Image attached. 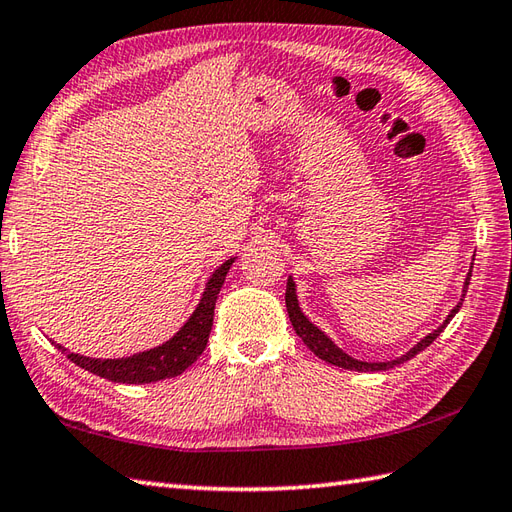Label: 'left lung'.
<instances>
[{
  "label": "left lung",
  "mask_w": 512,
  "mask_h": 512,
  "mask_svg": "<svg viewBox=\"0 0 512 512\" xmlns=\"http://www.w3.org/2000/svg\"><path fill=\"white\" fill-rule=\"evenodd\" d=\"M471 268H473V266H471ZM469 284H471V270H469V275H466V279H464L462 297L466 295V288H469ZM462 301H464V299H460L458 306H455V308L449 312V317L444 319V323L440 325V328L429 332L427 336H424V339H420L416 345H413L409 352H405L402 356L394 358V361L367 363V361H358V358H352L350 354H345V352L341 350V347L330 339L328 334H325L323 330H319L317 325H314V323L306 317V314H303V310L299 308V299H297V286H295V281H292V277H288V286H286V308H288V317H290L292 328H295L299 339H301L303 343H306V345L310 347V350L321 358V361L330 363V365H336V367H343V369H354V372H385V369L396 367V365H400V363L409 361V358H413L416 354H420V352L424 350V347H429V345H431L433 341H436L438 336L442 334V330L447 328L449 321H451V319L455 317V314H458V310L462 308Z\"/></svg>",
  "instance_id": "obj_1"
}]
</instances>
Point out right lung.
Wrapping results in <instances>:
<instances>
[{"label": "right lung", "instance_id": "add662e5", "mask_svg": "<svg viewBox=\"0 0 512 512\" xmlns=\"http://www.w3.org/2000/svg\"><path fill=\"white\" fill-rule=\"evenodd\" d=\"M233 262L235 257L226 259L222 266H217L213 270V275L209 277V281H206L200 303L195 306L187 323H184L169 341L151 347L147 352H138L123 358H90V356L68 352L65 347L57 343L54 345H57L74 365L83 367L85 372H92L96 376L112 380V383L145 385V383H156V380L180 376L184 369L198 361V356L204 352L206 343H209L215 301H217V295H220L226 273L228 268L233 266Z\"/></svg>", "mask_w": 512, "mask_h": 512}]
</instances>
